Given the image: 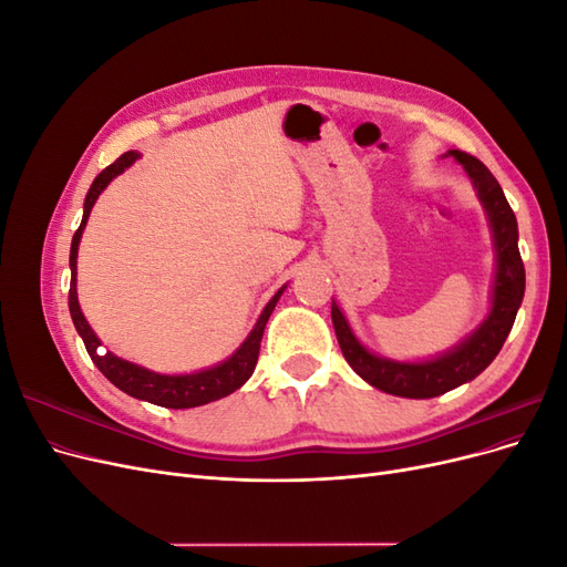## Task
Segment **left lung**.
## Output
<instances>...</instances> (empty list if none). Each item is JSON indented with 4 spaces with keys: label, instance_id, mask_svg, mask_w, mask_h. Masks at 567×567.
<instances>
[{
    "label": "left lung",
    "instance_id": "8db88e82",
    "mask_svg": "<svg viewBox=\"0 0 567 567\" xmlns=\"http://www.w3.org/2000/svg\"><path fill=\"white\" fill-rule=\"evenodd\" d=\"M447 156L456 158L463 169H466L492 227L496 274L487 319L450 352L433 359H423V362H394V359L369 352L352 333L340 307L331 302V319L342 357L348 359L354 373L362 375L369 385L388 394H398V398H437V394L450 392L483 373L492 364V359L499 354L525 296V267L518 250V221L499 182L494 179V175L483 163L468 156V153L454 148Z\"/></svg>",
    "mask_w": 567,
    "mask_h": 567
}]
</instances>
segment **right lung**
I'll return each instance as SVG.
<instances>
[{
  "mask_svg": "<svg viewBox=\"0 0 567 567\" xmlns=\"http://www.w3.org/2000/svg\"><path fill=\"white\" fill-rule=\"evenodd\" d=\"M136 158H140V153H136V151L123 153V156H120L113 165H109L106 169H101V173L96 175V179L90 186L87 198H84L82 221H80V227H78V231L73 236V244H71V290H68V307H71L73 323H75L80 338L84 340V348H87L92 362L99 367V371L104 373L115 388L127 392L130 398L144 400V402L158 404V406H167V409L203 406L208 402L227 398V394H231L234 390H238L250 379L252 371H255V364H257V354H260V342H262L267 319L274 312V307H277L286 286H281L277 293H274V298L265 305L260 319L255 321L252 331L241 342V348H238L229 359H225V362L217 364V367L203 369V371H196V373L167 375V373L148 371L140 364H132V362H127V359L115 357L113 352H101L99 350L101 340L92 331V326L87 323V319H84V315L80 310V302H78V288H75L78 286V248H80V238H82L84 225H87L90 213L94 208L99 194L104 192V188L117 175H123Z\"/></svg>",
  "mask_w": 567,
  "mask_h": 567,
  "instance_id": "1",
  "label": "right lung"
}]
</instances>
